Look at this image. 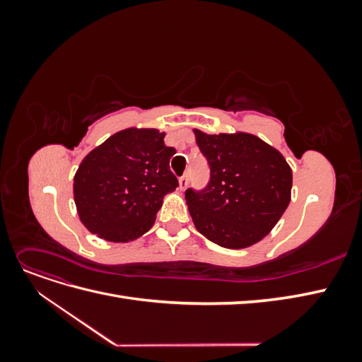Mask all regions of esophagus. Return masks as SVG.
<instances>
[{
  "mask_svg": "<svg viewBox=\"0 0 362 362\" xmlns=\"http://www.w3.org/2000/svg\"><path fill=\"white\" fill-rule=\"evenodd\" d=\"M180 190H185V187H187V184H189V177H187V173L185 175H182V177L180 178Z\"/></svg>",
  "mask_w": 362,
  "mask_h": 362,
  "instance_id": "esophagus-1",
  "label": "esophagus"
}]
</instances>
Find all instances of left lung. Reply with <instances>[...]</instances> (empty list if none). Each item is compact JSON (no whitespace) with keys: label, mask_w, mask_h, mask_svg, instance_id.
I'll return each instance as SVG.
<instances>
[{"label":"left lung","mask_w":362,"mask_h":362,"mask_svg":"<svg viewBox=\"0 0 362 362\" xmlns=\"http://www.w3.org/2000/svg\"><path fill=\"white\" fill-rule=\"evenodd\" d=\"M193 133L210 166L204 190H185L196 229L228 249L258 243L290 204L293 175L288 163L254 134Z\"/></svg>","instance_id":"left-lung-1"}]
</instances>
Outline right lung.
<instances>
[{"label": "right lung", "mask_w": 362, "mask_h": 362, "mask_svg": "<svg viewBox=\"0 0 362 362\" xmlns=\"http://www.w3.org/2000/svg\"><path fill=\"white\" fill-rule=\"evenodd\" d=\"M154 128H127L84 157L74 177L80 221L107 242L125 243L149 231L163 198L178 187L169 168L175 149Z\"/></svg>", "instance_id": "right-lung-1"}]
</instances>
